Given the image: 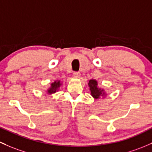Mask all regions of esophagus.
Returning <instances> with one entry per match:
<instances>
[{"mask_svg": "<svg viewBox=\"0 0 152 152\" xmlns=\"http://www.w3.org/2000/svg\"><path fill=\"white\" fill-rule=\"evenodd\" d=\"M81 75V73L79 71H75L74 73H73V76H74V77L76 78H79V76H80Z\"/></svg>", "mask_w": 152, "mask_h": 152, "instance_id": "34e87169", "label": "esophagus"}]
</instances>
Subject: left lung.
I'll return each instance as SVG.
<instances>
[{
    "instance_id": "left-lung-1",
    "label": "left lung",
    "mask_w": 152,
    "mask_h": 152,
    "mask_svg": "<svg viewBox=\"0 0 152 152\" xmlns=\"http://www.w3.org/2000/svg\"><path fill=\"white\" fill-rule=\"evenodd\" d=\"M88 84L89 88H90L91 95L95 97V98H99L101 95H103V89H99L98 87H97V82L96 81L94 80V79L89 80Z\"/></svg>"
}]
</instances>
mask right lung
Instances as JSON below:
<instances>
[{
	"mask_svg": "<svg viewBox=\"0 0 152 152\" xmlns=\"http://www.w3.org/2000/svg\"><path fill=\"white\" fill-rule=\"evenodd\" d=\"M60 85H61V84H60V81H55L54 83H52V85H51L50 88L48 89V93H49V94L55 93L56 91L58 90L59 87H60Z\"/></svg>",
	"mask_w": 152,
	"mask_h": 152,
	"instance_id": "right-lung-1",
	"label": "right lung"
}]
</instances>
